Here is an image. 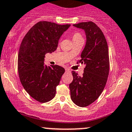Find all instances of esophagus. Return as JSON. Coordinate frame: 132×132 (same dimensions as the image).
Masks as SVG:
<instances>
[{"label": "esophagus", "mask_w": 132, "mask_h": 132, "mask_svg": "<svg viewBox=\"0 0 132 132\" xmlns=\"http://www.w3.org/2000/svg\"><path fill=\"white\" fill-rule=\"evenodd\" d=\"M65 71H66V72H70V69H68V68H66V69H65Z\"/></svg>", "instance_id": "esophagus-1"}]
</instances>
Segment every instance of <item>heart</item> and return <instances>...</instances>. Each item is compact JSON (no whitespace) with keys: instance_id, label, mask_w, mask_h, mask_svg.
<instances>
[{"instance_id":"1","label":"heart","mask_w":132,"mask_h":132,"mask_svg":"<svg viewBox=\"0 0 132 132\" xmlns=\"http://www.w3.org/2000/svg\"><path fill=\"white\" fill-rule=\"evenodd\" d=\"M72 39L73 42L76 40H82L83 39L81 33L79 31H75L72 33Z\"/></svg>"}]
</instances>
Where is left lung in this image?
Wrapping results in <instances>:
<instances>
[{
	"instance_id": "8db88e82",
	"label": "left lung",
	"mask_w": 132,
	"mask_h": 132,
	"mask_svg": "<svg viewBox=\"0 0 132 132\" xmlns=\"http://www.w3.org/2000/svg\"><path fill=\"white\" fill-rule=\"evenodd\" d=\"M73 26L85 31L86 43L77 63L85 64L82 76L72 71L69 84L71 98L79 107H87L101 94L109 72V56L107 41L101 28L92 22H81Z\"/></svg>"
}]
</instances>
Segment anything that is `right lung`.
I'll list each match as a JSON object with an SVG mask.
<instances>
[{
	"label": "right lung",
	"instance_id": "add662e5",
	"mask_svg": "<svg viewBox=\"0 0 132 132\" xmlns=\"http://www.w3.org/2000/svg\"><path fill=\"white\" fill-rule=\"evenodd\" d=\"M70 25L41 21L30 28L21 43L18 55L20 80L38 102H47L55 96L65 69L58 65H45V55L56 50L60 37Z\"/></svg>",
	"mask_w": 132,
	"mask_h": 132
}]
</instances>
